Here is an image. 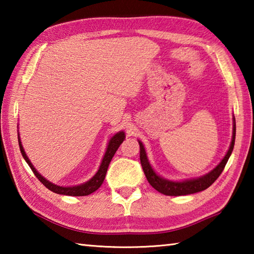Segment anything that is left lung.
Wrapping results in <instances>:
<instances>
[{"mask_svg":"<svg viewBox=\"0 0 254 254\" xmlns=\"http://www.w3.org/2000/svg\"><path fill=\"white\" fill-rule=\"evenodd\" d=\"M235 128H236L235 118L233 117V135H232L230 148L227 150L225 157L222 159V161L218 163V165L215 167L212 171H209L208 174L201 176L199 178L187 179V180H184V182H173V180L165 179L160 177L159 175H157L156 171H154L151 167V165H150L142 142L139 141L141 166H142V169L144 171V175L145 177H147L149 184L159 192H161L163 195H168V196H183V195L195 194V192L205 190L206 188H208L210 185L215 182V180L220 177L222 171L224 170V167L226 165L227 160H229V158L234 148Z\"/></svg>","mask_w":254,"mask_h":254,"instance_id":"8db88e82","label":"left lung"}]
</instances>
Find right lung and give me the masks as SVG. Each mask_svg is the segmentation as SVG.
Masks as SVG:
<instances>
[{"label": "right lung", "mask_w": 254, "mask_h": 254, "mask_svg": "<svg viewBox=\"0 0 254 254\" xmlns=\"http://www.w3.org/2000/svg\"><path fill=\"white\" fill-rule=\"evenodd\" d=\"M124 137H126V134H124L123 131L118 132L117 134L113 135L111 137V140L109 141V144H107V149L106 152L103 157V160L101 162L100 168H98L97 173L93 176V177L81 185H78V186H71V187H64V186H58V185H55L49 180H47L46 178L42 177V176L38 173L37 169L34 168L31 161L29 160V158L27 157V154L24 152V149L21 144V140H20V135L18 133V139H19V145H20V151L22 153V156L24 158V160L27 161L30 168L33 171V174L36 177L40 180V182L45 185V186L49 189V190L56 192V194H60V195H67V196H87L89 194H92L95 190H97L98 188L101 187V185L103 184L105 179V175L107 168H109V165L112 160V158L117 152V150L119 149L120 145L123 142Z\"/></svg>", "instance_id": "obj_1"}]
</instances>
